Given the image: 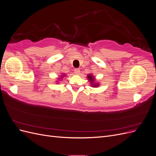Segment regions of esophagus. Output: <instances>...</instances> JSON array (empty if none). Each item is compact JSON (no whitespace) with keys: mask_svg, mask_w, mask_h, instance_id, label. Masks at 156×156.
Returning <instances> with one entry per match:
<instances>
[{"mask_svg":"<svg viewBox=\"0 0 156 156\" xmlns=\"http://www.w3.org/2000/svg\"><path fill=\"white\" fill-rule=\"evenodd\" d=\"M74 72H75V73L76 74V75H79V74H80V69H78V68H77V69H75V70H74Z\"/></svg>","mask_w":156,"mask_h":156,"instance_id":"34e87169","label":"esophagus"}]
</instances>
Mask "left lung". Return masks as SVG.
<instances>
[{
	"label": "left lung",
	"mask_w": 156,
	"mask_h": 156,
	"mask_svg": "<svg viewBox=\"0 0 156 156\" xmlns=\"http://www.w3.org/2000/svg\"><path fill=\"white\" fill-rule=\"evenodd\" d=\"M87 78L88 79V81H90L91 84V86L92 87H98L99 86V84L98 83H96V80H95V77H94L93 75L92 74H89L88 75Z\"/></svg>",
	"instance_id": "8db88e82"
}]
</instances>
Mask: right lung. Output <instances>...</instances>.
<instances>
[{"label":"right lung","mask_w":156,"mask_h":156,"mask_svg":"<svg viewBox=\"0 0 156 156\" xmlns=\"http://www.w3.org/2000/svg\"><path fill=\"white\" fill-rule=\"evenodd\" d=\"M64 76H65V75H61V77H64ZM60 79H61V78H60Z\"/></svg>","instance_id":"add662e5"}]
</instances>
